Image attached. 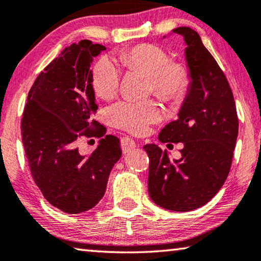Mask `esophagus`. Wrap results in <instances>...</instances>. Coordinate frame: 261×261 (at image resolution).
<instances>
[{"mask_svg":"<svg viewBox=\"0 0 261 261\" xmlns=\"http://www.w3.org/2000/svg\"><path fill=\"white\" fill-rule=\"evenodd\" d=\"M137 147V142H135L132 138H122L121 139V148H122L123 153H128L130 152L132 149H134Z\"/></svg>","mask_w":261,"mask_h":261,"instance_id":"34e87169","label":"esophagus"}]
</instances>
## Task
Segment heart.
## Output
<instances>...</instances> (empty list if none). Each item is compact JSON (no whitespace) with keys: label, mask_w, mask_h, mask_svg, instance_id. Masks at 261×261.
Masks as SVG:
<instances>
[{"label":"heart","mask_w":261,"mask_h":261,"mask_svg":"<svg viewBox=\"0 0 261 261\" xmlns=\"http://www.w3.org/2000/svg\"><path fill=\"white\" fill-rule=\"evenodd\" d=\"M121 65L129 71L151 78V90L164 101H177L187 92L190 73L185 64L173 62L163 47L154 44H140L119 55ZM121 72L108 57H102L92 67V87L95 94L110 99L117 94ZM109 119L116 127L130 133L141 134L149 124L162 119V110L155 102L124 101L109 109Z\"/></svg>","instance_id":"1"}]
</instances>
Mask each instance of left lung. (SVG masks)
I'll use <instances>...</instances> for the list:
<instances>
[{"instance_id":"left-lung-1","label":"left lung","mask_w":261,"mask_h":261,"mask_svg":"<svg viewBox=\"0 0 261 261\" xmlns=\"http://www.w3.org/2000/svg\"><path fill=\"white\" fill-rule=\"evenodd\" d=\"M184 37L191 83L178 119L159 133L160 142H183L181 158L171 162L158 145H145L149 158L148 194L155 204L173 212H190L208 203L231 166L239 120L226 76L198 33L174 28Z\"/></svg>"}]
</instances>
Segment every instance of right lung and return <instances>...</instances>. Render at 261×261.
<instances>
[{
  "label": "right lung",
  "instance_id": "1",
  "mask_svg": "<svg viewBox=\"0 0 261 261\" xmlns=\"http://www.w3.org/2000/svg\"><path fill=\"white\" fill-rule=\"evenodd\" d=\"M106 47L81 40L63 49L41 71L28 92L21 120L22 144L32 177L44 197L67 214L94 208L106 192L121 158L119 138L106 135L91 154L82 155L77 140L102 138L106 127L92 88V58Z\"/></svg>",
  "mask_w": 261,
  "mask_h": 261
}]
</instances>
